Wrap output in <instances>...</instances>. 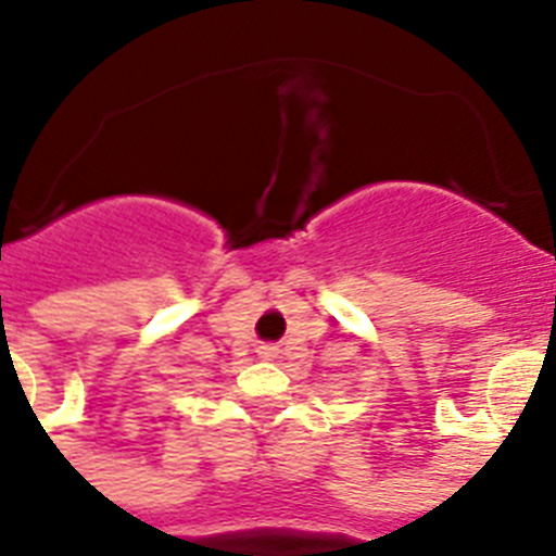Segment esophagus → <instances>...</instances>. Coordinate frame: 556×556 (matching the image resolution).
I'll return each mask as SVG.
<instances>
[{"instance_id":"esophagus-1","label":"esophagus","mask_w":556,"mask_h":556,"mask_svg":"<svg viewBox=\"0 0 556 556\" xmlns=\"http://www.w3.org/2000/svg\"><path fill=\"white\" fill-rule=\"evenodd\" d=\"M258 356H262V358H275V356H278V348H275V345H262V348H258Z\"/></svg>"}]
</instances>
